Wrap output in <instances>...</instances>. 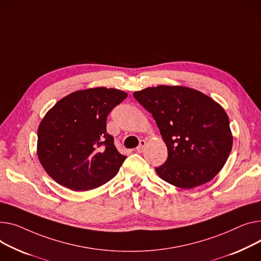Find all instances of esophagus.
Listing matches in <instances>:
<instances>
[{"label": "esophagus", "instance_id": "obj_1", "mask_svg": "<svg viewBox=\"0 0 261 261\" xmlns=\"http://www.w3.org/2000/svg\"><path fill=\"white\" fill-rule=\"evenodd\" d=\"M145 147H146V141H144V140H142L141 142H140V145L137 146V148H136V151L137 152H143L144 151V149H145Z\"/></svg>", "mask_w": 261, "mask_h": 261}]
</instances>
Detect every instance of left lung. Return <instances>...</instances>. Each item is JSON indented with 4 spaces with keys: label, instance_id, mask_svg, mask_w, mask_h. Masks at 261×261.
<instances>
[{
    "label": "left lung",
    "instance_id": "obj_1",
    "mask_svg": "<svg viewBox=\"0 0 261 261\" xmlns=\"http://www.w3.org/2000/svg\"><path fill=\"white\" fill-rule=\"evenodd\" d=\"M152 114L168 148L155 168L165 181L192 189L213 179L227 162L233 137L229 117L207 95L182 86H158L133 93Z\"/></svg>",
    "mask_w": 261,
    "mask_h": 261
}]
</instances>
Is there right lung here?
Segmentation results:
<instances>
[{"label": "right lung", "mask_w": 261, "mask_h": 261, "mask_svg": "<svg viewBox=\"0 0 261 261\" xmlns=\"http://www.w3.org/2000/svg\"><path fill=\"white\" fill-rule=\"evenodd\" d=\"M127 93L105 87L75 91L52 107L38 129V156L58 184L88 191L115 176L127 156L107 133V116Z\"/></svg>", "instance_id": "right-lung-1"}]
</instances>
